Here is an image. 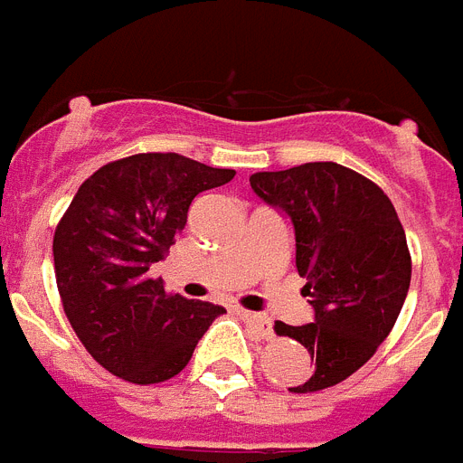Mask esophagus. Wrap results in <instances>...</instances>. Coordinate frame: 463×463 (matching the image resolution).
<instances>
[{
  "instance_id": "esophagus-1",
  "label": "esophagus",
  "mask_w": 463,
  "mask_h": 463,
  "mask_svg": "<svg viewBox=\"0 0 463 463\" xmlns=\"http://www.w3.org/2000/svg\"><path fill=\"white\" fill-rule=\"evenodd\" d=\"M240 317L250 322L251 327H254L256 332L261 334L263 339H270V336H273V329H270V320H268L266 316H261V313H251V310H240Z\"/></svg>"
}]
</instances>
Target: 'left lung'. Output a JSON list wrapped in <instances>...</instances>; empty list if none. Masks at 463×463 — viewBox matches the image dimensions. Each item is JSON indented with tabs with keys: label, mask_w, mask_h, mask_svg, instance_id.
Returning <instances> with one entry per match:
<instances>
[{
	"label": "left lung",
	"mask_w": 463,
	"mask_h": 463,
	"mask_svg": "<svg viewBox=\"0 0 463 463\" xmlns=\"http://www.w3.org/2000/svg\"><path fill=\"white\" fill-rule=\"evenodd\" d=\"M263 202L294 225L297 270L316 317L278 336L298 341L316 360L313 374L291 393L336 386L376 353L398 320L411 279L407 238L374 181L336 162H306L285 172L251 174Z\"/></svg>",
	"instance_id": "1"
}]
</instances>
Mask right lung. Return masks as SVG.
Here are the masks:
<instances>
[{
    "instance_id": "add662e5",
    "label": "right lung",
    "mask_w": 463,
    "mask_h": 463,
    "mask_svg": "<svg viewBox=\"0 0 463 463\" xmlns=\"http://www.w3.org/2000/svg\"><path fill=\"white\" fill-rule=\"evenodd\" d=\"M176 153L115 159L80 185L53 235V268L77 339L131 383L176 376L223 306L166 294L147 275L188 221L200 193L232 181Z\"/></svg>"
}]
</instances>
